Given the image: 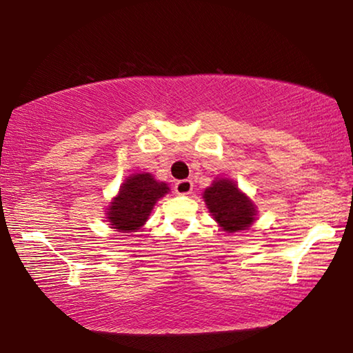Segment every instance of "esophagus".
I'll use <instances>...</instances> for the list:
<instances>
[{"mask_svg": "<svg viewBox=\"0 0 353 353\" xmlns=\"http://www.w3.org/2000/svg\"><path fill=\"white\" fill-rule=\"evenodd\" d=\"M192 191V181L191 180H180L175 183V192L176 194H190Z\"/></svg>", "mask_w": 353, "mask_h": 353, "instance_id": "esophagus-1", "label": "esophagus"}]
</instances>
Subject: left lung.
Here are the masks:
<instances>
[{
  "instance_id": "8db88e82",
  "label": "left lung",
  "mask_w": 353,
  "mask_h": 353,
  "mask_svg": "<svg viewBox=\"0 0 353 353\" xmlns=\"http://www.w3.org/2000/svg\"><path fill=\"white\" fill-rule=\"evenodd\" d=\"M205 204L219 225L228 233L249 228L254 223V204L230 180H216L204 192Z\"/></svg>"
}]
</instances>
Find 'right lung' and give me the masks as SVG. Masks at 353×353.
<instances>
[{"instance_id": "obj_1", "label": "right lung", "mask_w": 353, "mask_h": 353, "mask_svg": "<svg viewBox=\"0 0 353 353\" xmlns=\"http://www.w3.org/2000/svg\"><path fill=\"white\" fill-rule=\"evenodd\" d=\"M170 191L165 183H159L149 173L128 176L120 186L119 196L110 202L108 219L110 228L120 233H133L146 223L156 202Z\"/></svg>"}]
</instances>
